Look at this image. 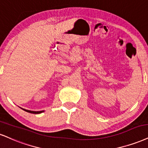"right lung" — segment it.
<instances>
[{
	"label": "right lung",
	"instance_id": "add662e5",
	"mask_svg": "<svg viewBox=\"0 0 148 148\" xmlns=\"http://www.w3.org/2000/svg\"><path fill=\"white\" fill-rule=\"evenodd\" d=\"M23 109V110L26 111L27 112H29V113H32V114H40V113H42L44 112V110H42V111H32V110H26V109Z\"/></svg>",
	"mask_w": 148,
	"mask_h": 148
}]
</instances>
